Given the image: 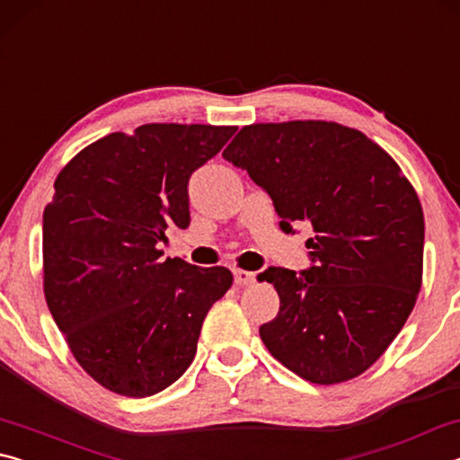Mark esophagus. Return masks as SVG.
I'll return each mask as SVG.
<instances>
[{
  "mask_svg": "<svg viewBox=\"0 0 460 460\" xmlns=\"http://www.w3.org/2000/svg\"><path fill=\"white\" fill-rule=\"evenodd\" d=\"M233 276H235V284L237 286H249V284L255 282L253 271H247V270H241V268L233 270Z\"/></svg>",
  "mask_w": 460,
  "mask_h": 460,
  "instance_id": "esophagus-1",
  "label": "esophagus"
}]
</instances>
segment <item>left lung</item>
I'll return each mask as SVG.
<instances>
[{
    "mask_svg": "<svg viewBox=\"0 0 460 460\" xmlns=\"http://www.w3.org/2000/svg\"><path fill=\"white\" fill-rule=\"evenodd\" d=\"M223 158L274 200L282 229L313 225L314 266L270 268L279 310L260 326L276 359L318 385L376 363L406 324L422 288L424 213L392 155L359 129L305 119L239 129Z\"/></svg>",
    "mask_w": 460,
    "mask_h": 460,
    "instance_id": "obj_1",
    "label": "left lung"
}]
</instances>
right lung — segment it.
<instances>
[{
	"instance_id": "1",
	"label": "right lung",
	"mask_w": 460,
	"mask_h": 460,
	"mask_svg": "<svg viewBox=\"0 0 460 460\" xmlns=\"http://www.w3.org/2000/svg\"><path fill=\"white\" fill-rule=\"evenodd\" d=\"M235 126L146 123L97 139L60 170L44 208L46 305L99 385L147 398L197 353L205 316L233 284L223 266L162 260L170 223L186 229L189 178Z\"/></svg>"
}]
</instances>
